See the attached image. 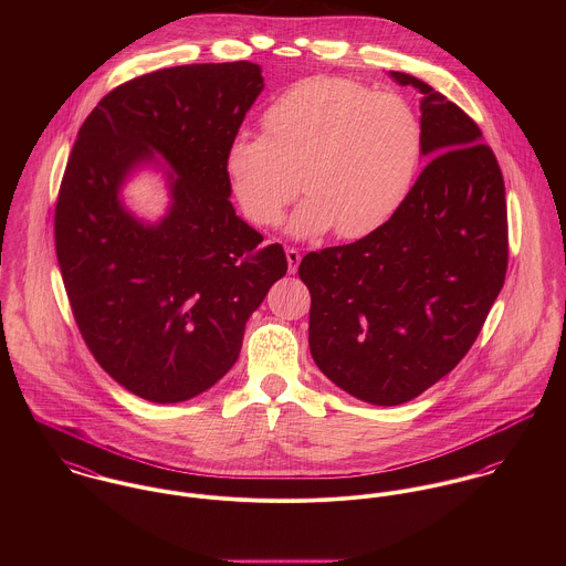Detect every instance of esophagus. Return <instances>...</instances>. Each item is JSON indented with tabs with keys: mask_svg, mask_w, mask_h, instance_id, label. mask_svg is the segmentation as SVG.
<instances>
[{
	"mask_svg": "<svg viewBox=\"0 0 566 566\" xmlns=\"http://www.w3.org/2000/svg\"><path fill=\"white\" fill-rule=\"evenodd\" d=\"M285 256H287V272L294 274L298 270V263H301V252L296 248H287Z\"/></svg>",
	"mask_w": 566,
	"mask_h": 566,
	"instance_id": "obj_1",
	"label": "esophagus"
}]
</instances>
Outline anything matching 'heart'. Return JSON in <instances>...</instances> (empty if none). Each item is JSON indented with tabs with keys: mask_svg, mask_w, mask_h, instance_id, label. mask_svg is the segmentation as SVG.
<instances>
[{
	"mask_svg": "<svg viewBox=\"0 0 566 566\" xmlns=\"http://www.w3.org/2000/svg\"><path fill=\"white\" fill-rule=\"evenodd\" d=\"M265 135H238L227 171L243 213L276 227L303 189L294 238L335 229L342 240L381 231L405 205L422 159V128L403 97L342 76L294 82L263 113Z\"/></svg>",
	"mask_w": 566,
	"mask_h": 566,
	"instance_id": "heart-1",
	"label": "heart"
}]
</instances>
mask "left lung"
I'll list each match as a JSON object with an SVG mask.
<instances>
[{"mask_svg":"<svg viewBox=\"0 0 566 566\" xmlns=\"http://www.w3.org/2000/svg\"><path fill=\"white\" fill-rule=\"evenodd\" d=\"M420 93L422 155L401 211L377 233L303 256L310 348L344 392L373 405L416 399L475 344L507 270L505 185L480 126L440 91Z\"/></svg>","mask_w":566,"mask_h":566,"instance_id":"left-lung-1","label":"left lung"}]
</instances>
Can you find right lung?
Listing matches in <instances>:
<instances>
[{
  "mask_svg": "<svg viewBox=\"0 0 566 566\" xmlns=\"http://www.w3.org/2000/svg\"><path fill=\"white\" fill-rule=\"evenodd\" d=\"M263 88L248 61L159 70L99 99L63 174L54 240L67 298L95 361L128 392L180 403L218 384L274 281L281 243L235 216L227 150ZM155 154L172 205L146 226L118 200L125 176Z\"/></svg>",
  "mask_w": 566,
  "mask_h": 566,
  "instance_id": "1",
  "label": "right lung"
}]
</instances>
